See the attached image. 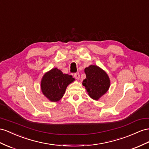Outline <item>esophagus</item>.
Returning <instances> with one entry per match:
<instances>
[{
    "label": "esophagus",
    "mask_w": 149,
    "mask_h": 149,
    "mask_svg": "<svg viewBox=\"0 0 149 149\" xmlns=\"http://www.w3.org/2000/svg\"><path fill=\"white\" fill-rule=\"evenodd\" d=\"M74 76L76 79H79V78H80V74H79V72H77V73H75Z\"/></svg>",
    "instance_id": "obj_1"
}]
</instances>
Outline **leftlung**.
<instances>
[{"label": "left lung", "instance_id": "8db88e82", "mask_svg": "<svg viewBox=\"0 0 149 149\" xmlns=\"http://www.w3.org/2000/svg\"><path fill=\"white\" fill-rule=\"evenodd\" d=\"M84 72L86 78L83 80L82 84L85 86L89 96L94 100H98L109 89L110 81L108 75L96 65L86 68Z\"/></svg>", "mask_w": 149, "mask_h": 149}]
</instances>
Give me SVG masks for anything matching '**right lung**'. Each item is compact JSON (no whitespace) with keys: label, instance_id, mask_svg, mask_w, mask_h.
Wrapping results in <instances>:
<instances>
[{"label":"right lung","instance_id":"right-lung-1","mask_svg":"<svg viewBox=\"0 0 149 149\" xmlns=\"http://www.w3.org/2000/svg\"><path fill=\"white\" fill-rule=\"evenodd\" d=\"M72 75L63 74L58 68L47 72L41 80V88L43 94L49 101H59L65 93L67 86L74 81Z\"/></svg>","mask_w":149,"mask_h":149}]
</instances>
